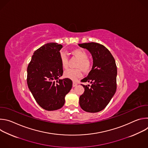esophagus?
Instances as JSON below:
<instances>
[{"instance_id": "34e87169", "label": "esophagus", "mask_w": 148, "mask_h": 148, "mask_svg": "<svg viewBox=\"0 0 148 148\" xmlns=\"http://www.w3.org/2000/svg\"><path fill=\"white\" fill-rule=\"evenodd\" d=\"M77 86V83L76 82H75V81H73V87H75Z\"/></svg>"}]
</instances>
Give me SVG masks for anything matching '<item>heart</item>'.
I'll use <instances>...</instances> for the list:
<instances>
[{
  "instance_id": "b5f03b06",
  "label": "heart",
  "mask_w": 148,
  "mask_h": 148,
  "mask_svg": "<svg viewBox=\"0 0 148 148\" xmlns=\"http://www.w3.org/2000/svg\"><path fill=\"white\" fill-rule=\"evenodd\" d=\"M73 56L79 59L77 62L76 69H68L64 73V76L66 78L72 80H76L82 75V70L84 73H88L92 68L91 62L88 59L87 53L82 50L75 49L72 52ZM61 66L63 69H67L68 67V58L64 53H61L60 55Z\"/></svg>"
}]
</instances>
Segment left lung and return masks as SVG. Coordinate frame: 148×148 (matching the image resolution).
Masks as SVG:
<instances>
[{
  "label": "left lung",
  "instance_id": "1",
  "mask_svg": "<svg viewBox=\"0 0 148 148\" xmlns=\"http://www.w3.org/2000/svg\"><path fill=\"white\" fill-rule=\"evenodd\" d=\"M86 49L93 59L92 70L81 81L88 82L90 85H81L84 88L79 97L81 108L86 112L95 113L103 110L109 103L116 90L117 69L114 58L104 46L97 43L78 45Z\"/></svg>",
  "mask_w": 148,
  "mask_h": 148
}]
</instances>
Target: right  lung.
I'll return each mask as SVG.
<instances>
[{"mask_svg": "<svg viewBox=\"0 0 148 148\" xmlns=\"http://www.w3.org/2000/svg\"><path fill=\"white\" fill-rule=\"evenodd\" d=\"M62 47L56 43L44 45L34 52L27 67L28 87L37 103L47 111L62 108L73 86L70 79L59 78L63 74Z\"/></svg>", "mask_w": 148, "mask_h": 148, "instance_id": "right-lung-1", "label": "right lung"}]
</instances>
